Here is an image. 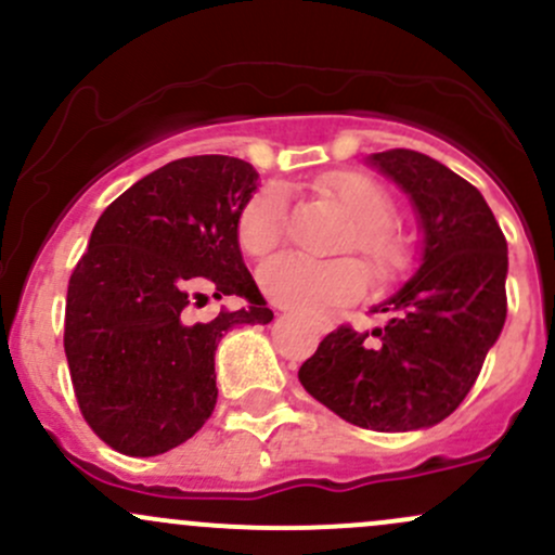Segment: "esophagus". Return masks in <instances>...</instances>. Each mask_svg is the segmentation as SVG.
<instances>
[{
  "instance_id": "esophagus-1",
  "label": "esophagus",
  "mask_w": 555,
  "mask_h": 555,
  "mask_svg": "<svg viewBox=\"0 0 555 555\" xmlns=\"http://www.w3.org/2000/svg\"><path fill=\"white\" fill-rule=\"evenodd\" d=\"M312 325H314V331H318V333L333 331V323H331V320H325V318H314Z\"/></svg>"
}]
</instances>
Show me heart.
Wrapping results in <instances>:
<instances>
[{"label":"heart","instance_id":"heart-1","mask_svg":"<svg viewBox=\"0 0 555 555\" xmlns=\"http://www.w3.org/2000/svg\"><path fill=\"white\" fill-rule=\"evenodd\" d=\"M318 190L336 201L351 219V232L341 248H357L378 275H389L402 264V243L389 230L395 204L378 182L357 171L323 177ZM285 232V201L275 188H264L248 198L237 217V243L246 254L264 256ZM259 285L270 301L296 312L314 314L347 304L367 291V272L357 259H309L301 254H280L264 261Z\"/></svg>","mask_w":555,"mask_h":555}]
</instances>
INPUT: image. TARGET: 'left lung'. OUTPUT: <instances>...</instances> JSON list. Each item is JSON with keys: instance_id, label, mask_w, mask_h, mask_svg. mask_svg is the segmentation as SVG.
<instances>
[{"instance_id": "1", "label": "left lung", "mask_w": 555, "mask_h": 555, "mask_svg": "<svg viewBox=\"0 0 555 555\" xmlns=\"http://www.w3.org/2000/svg\"><path fill=\"white\" fill-rule=\"evenodd\" d=\"M413 204L421 228L415 275L373 312L384 327H336L299 380L338 418L373 431L437 426L466 399L505 323V243L485 195L423 153L365 158Z\"/></svg>"}]
</instances>
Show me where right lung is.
Here are the masks:
<instances>
[{"label":"right lung","instance_id":"right-lung-1","mask_svg":"<svg viewBox=\"0 0 555 555\" xmlns=\"http://www.w3.org/2000/svg\"><path fill=\"white\" fill-rule=\"evenodd\" d=\"M259 175L232 156L171 160L105 208L65 301V357L85 421L113 450L151 457L188 442L217 404L214 354L235 325L275 314L237 243ZM241 295L214 321L192 307Z\"/></svg>","mask_w":555,"mask_h":555}]
</instances>
